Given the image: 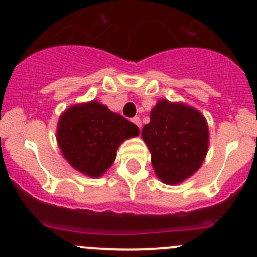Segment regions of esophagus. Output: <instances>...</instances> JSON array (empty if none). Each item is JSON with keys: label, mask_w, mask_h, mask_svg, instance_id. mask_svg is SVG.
Listing matches in <instances>:
<instances>
[{"label": "esophagus", "mask_w": 257, "mask_h": 257, "mask_svg": "<svg viewBox=\"0 0 257 257\" xmlns=\"http://www.w3.org/2000/svg\"><path fill=\"white\" fill-rule=\"evenodd\" d=\"M132 123H133L134 125H137V126H138L139 129L142 128V121H141V119L138 118V116H136V118H133V119H132Z\"/></svg>", "instance_id": "obj_1"}]
</instances>
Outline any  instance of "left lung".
<instances>
[{"label":"left lung","instance_id":"left-lung-1","mask_svg":"<svg viewBox=\"0 0 257 257\" xmlns=\"http://www.w3.org/2000/svg\"><path fill=\"white\" fill-rule=\"evenodd\" d=\"M142 138L152 154L157 177L174 185L203 164L209 147V128L200 112L183 103L160 99L150 112Z\"/></svg>","mask_w":257,"mask_h":257}]
</instances>
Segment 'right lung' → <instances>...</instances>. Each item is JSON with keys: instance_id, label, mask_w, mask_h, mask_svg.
Returning <instances> with one entry per match:
<instances>
[{"instance_id": "right-lung-1", "label": "right lung", "mask_w": 257, "mask_h": 257, "mask_svg": "<svg viewBox=\"0 0 257 257\" xmlns=\"http://www.w3.org/2000/svg\"><path fill=\"white\" fill-rule=\"evenodd\" d=\"M138 134V126L95 100L69 107L57 126L63 157L74 169L92 178L103 175L115 160L119 145Z\"/></svg>"}]
</instances>
